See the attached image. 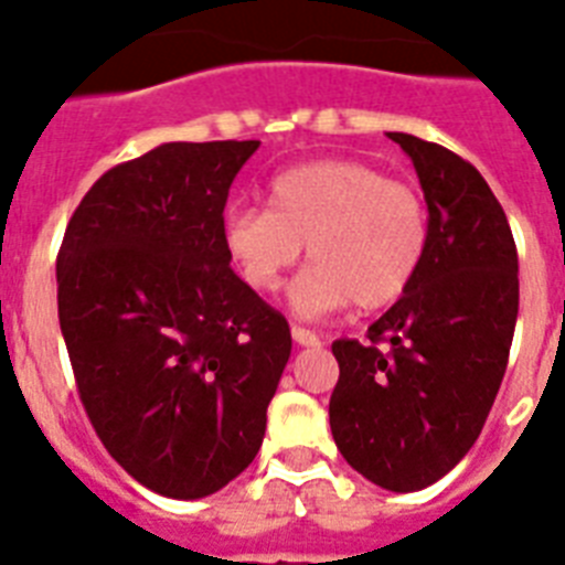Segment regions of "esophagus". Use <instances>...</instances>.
<instances>
[{
	"label": "esophagus",
	"instance_id": "34e87169",
	"mask_svg": "<svg viewBox=\"0 0 565 565\" xmlns=\"http://www.w3.org/2000/svg\"><path fill=\"white\" fill-rule=\"evenodd\" d=\"M291 338L300 343V347H317L320 343V338H317L311 329H302V326H291Z\"/></svg>",
	"mask_w": 565,
	"mask_h": 565
}]
</instances>
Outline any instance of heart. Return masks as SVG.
<instances>
[{"label":"heart","instance_id":"obj_1","mask_svg":"<svg viewBox=\"0 0 565 565\" xmlns=\"http://www.w3.org/2000/svg\"><path fill=\"white\" fill-rule=\"evenodd\" d=\"M222 239L254 291H277L309 242L315 263L291 286L294 311L323 317L349 302L372 311L401 300L422 271L430 213L413 184L363 161L329 158L279 172L271 207H227Z\"/></svg>","mask_w":565,"mask_h":565}]
</instances>
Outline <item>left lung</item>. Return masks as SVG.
I'll return each instance as SVG.
<instances>
[{
  "label": "left lung",
  "instance_id": "left-lung-1",
  "mask_svg": "<svg viewBox=\"0 0 565 565\" xmlns=\"http://www.w3.org/2000/svg\"><path fill=\"white\" fill-rule=\"evenodd\" d=\"M422 181L430 248L366 343H332L329 424L343 459L386 491L439 482L468 454L500 393L520 309L505 210L470 161L390 132Z\"/></svg>",
  "mask_w": 565,
  "mask_h": 565
}]
</instances>
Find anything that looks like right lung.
Instances as JSON below:
<instances>
[{
    "label": "right lung",
    "instance_id": "obj_1",
    "mask_svg": "<svg viewBox=\"0 0 565 565\" xmlns=\"http://www.w3.org/2000/svg\"><path fill=\"white\" fill-rule=\"evenodd\" d=\"M259 141L161 143L92 184L57 254V311L86 416L149 491L199 500L254 461L291 355L242 282L227 190Z\"/></svg>",
    "mask_w": 565,
    "mask_h": 565
}]
</instances>
